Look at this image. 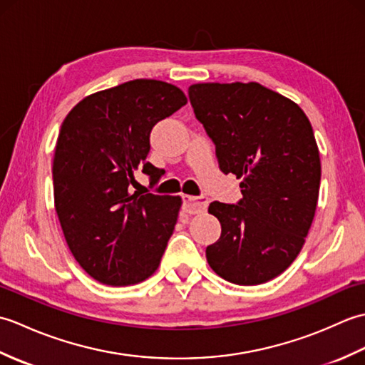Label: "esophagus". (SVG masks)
<instances>
[{"label": "esophagus", "instance_id": "34e87169", "mask_svg": "<svg viewBox=\"0 0 365 365\" xmlns=\"http://www.w3.org/2000/svg\"><path fill=\"white\" fill-rule=\"evenodd\" d=\"M183 210L190 215L202 213L208 207V199L205 196H182Z\"/></svg>", "mask_w": 365, "mask_h": 365}]
</instances>
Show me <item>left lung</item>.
Instances as JSON below:
<instances>
[{
  "label": "left lung",
  "mask_w": 365,
  "mask_h": 365,
  "mask_svg": "<svg viewBox=\"0 0 365 365\" xmlns=\"http://www.w3.org/2000/svg\"><path fill=\"white\" fill-rule=\"evenodd\" d=\"M188 96L220 169L242 178L237 204L208 207L221 222L208 265L238 285L268 282L297 259L315 215L322 166L311 122L259 83L192 84Z\"/></svg>",
  "instance_id": "1"
}]
</instances>
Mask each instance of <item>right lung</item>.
<instances>
[{
  "label": "right lung",
  "mask_w": 365,
  "mask_h": 365,
  "mask_svg": "<svg viewBox=\"0 0 365 365\" xmlns=\"http://www.w3.org/2000/svg\"><path fill=\"white\" fill-rule=\"evenodd\" d=\"M187 105L173 84L133 80L96 92L67 114L53 160L54 207L80 267L106 285H131L155 273L182 199L131 195L135 170L157 183L145 161L155 123Z\"/></svg>",
  "instance_id": "1"
}]
</instances>
